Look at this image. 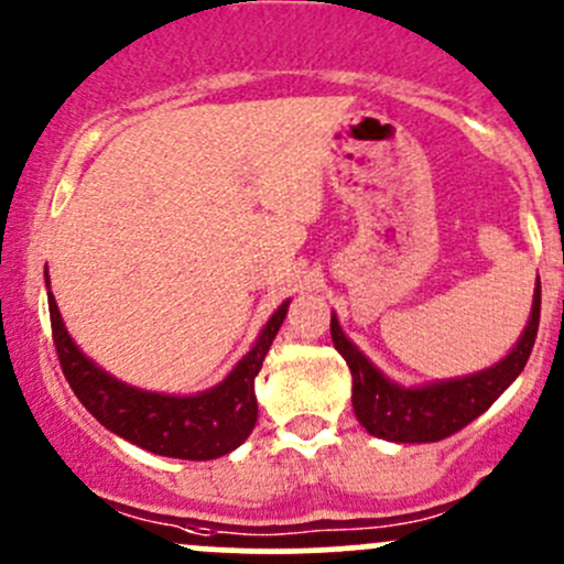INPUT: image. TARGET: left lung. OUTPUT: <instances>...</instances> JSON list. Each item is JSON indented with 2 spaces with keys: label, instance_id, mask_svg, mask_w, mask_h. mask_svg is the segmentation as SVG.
<instances>
[{
  "label": "left lung",
  "instance_id": "left-lung-1",
  "mask_svg": "<svg viewBox=\"0 0 564 564\" xmlns=\"http://www.w3.org/2000/svg\"><path fill=\"white\" fill-rule=\"evenodd\" d=\"M538 319H541V282H535L530 319L522 336L502 360L468 377L411 387L384 377L349 341L336 314H330V338L352 373V409L357 422L377 438L395 441V444H430L474 422L511 387V381L524 371L527 357L532 352Z\"/></svg>",
  "mask_w": 564,
  "mask_h": 564
}]
</instances>
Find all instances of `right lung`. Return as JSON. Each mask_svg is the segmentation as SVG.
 <instances>
[{
	"mask_svg": "<svg viewBox=\"0 0 564 564\" xmlns=\"http://www.w3.org/2000/svg\"><path fill=\"white\" fill-rule=\"evenodd\" d=\"M45 284L51 280L45 274ZM290 301L276 308L258 333L250 352L241 357L220 384L193 395H169V392L139 390L134 384L115 379L105 368L72 341L56 299L47 293L53 341L64 377L80 403L110 433L142 449L177 459H215L234 452L250 438L258 422L256 377L263 366L271 341L280 333Z\"/></svg>",
	"mask_w": 564,
	"mask_h": 564,
	"instance_id": "1",
	"label": "right lung"
}]
</instances>
